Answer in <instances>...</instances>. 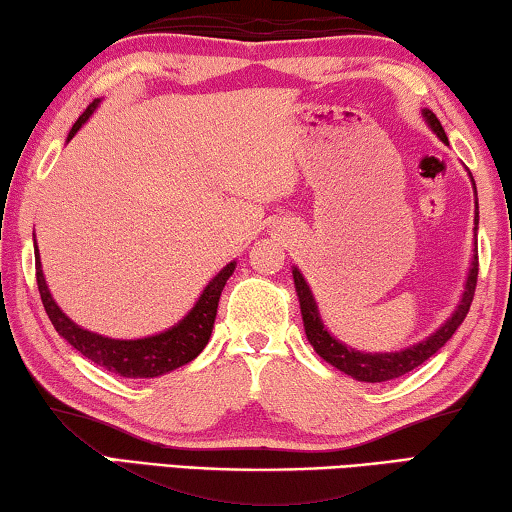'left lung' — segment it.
I'll list each match as a JSON object with an SVG mask.
<instances>
[{
    "mask_svg": "<svg viewBox=\"0 0 512 512\" xmlns=\"http://www.w3.org/2000/svg\"><path fill=\"white\" fill-rule=\"evenodd\" d=\"M423 119L428 121V125L435 130V135L448 144V137L442 128V123L437 121V116L430 112V109H423ZM476 190V187H474ZM476 226L474 231H478V201H476ZM293 279H295V290L297 297H300V309H302V320H304V332L309 343L313 345V350L332 364L338 371H343L345 375H352L359 382H387V380H396V377L405 375L419 368L423 361H428L435 352L442 348V345L455 334V329L462 325V320L467 318L471 300H474V290H476V279H478V247L474 242V256H471V267L467 274V283H465V293H462V300L458 304V309L451 313L442 327L437 332H432L426 341H419L416 345H410V348L398 350V352H359L352 350L348 345L336 341V338L327 332V327L322 325L320 313L316 300H313V293L309 288V283L304 281L302 272L293 267Z\"/></svg>",
    "mask_w": 512,
    "mask_h": 512,
    "instance_id": "1",
    "label": "left lung"
}]
</instances>
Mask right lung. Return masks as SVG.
Here are the masks:
<instances>
[{
    "instance_id": "obj_1",
    "label": "right lung",
    "mask_w": 512,
    "mask_h": 512,
    "mask_svg": "<svg viewBox=\"0 0 512 512\" xmlns=\"http://www.w3.org/2000/svg\"><path fill=\"white\" fill-rule=\"evenodd\" d=\"M100 100H93L89 107L84 109V114L75 121L73 130L68 132V141L75 137V132L89 121V116L96 112ZM36 254V283L38 293L45 306V313L50 316L54 329L59 336H64L73 348L91 359L93 364L107 368L109 373H116L121 377H157L176 368L190 364L192 359L201 355V350L206 348L212 334V325H215L217 316V304L219 295L226 286V281L235 270V261L219 270V274L212 277V281L203 290L199 302L192 306V311L178 322V325L169 327L167 332H160L155 336L135 338V341H123V338H109L96 332H89L80 325H75L64 311L59 309L57 302L52 300L50 290L43 277L41 256H38V247H34Z\"/></svg>"
}]
</instances>
